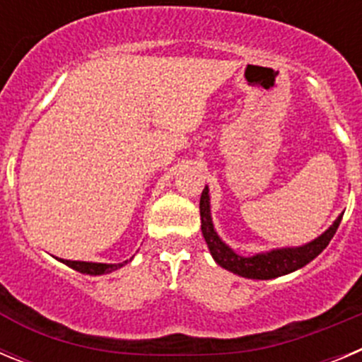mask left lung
I'll list each match as a JSON object with an SVG mask.
<instances>
[{
  "label": "left lung",
  "instance_id": "left-lung-1",
  "mask_svg": "<svg viewBox=\"0 0 362 362\" xmlns=\"http://www.w3.org/2000/svg\"><path fill=\"white\" fill-rule=\"evenodd\" d=\"M208 192H210L208 187H204L203 194H201V203H199L201 230H203V237L208 244V250H210L211 257L221 267L238 274V276L251 278V280H271V278L284 276V274L301 269L303 265L313 262L328 246V242L332 240L337 228H339L341 218H343V214H341L325 233H321L320 237L314 238L309 244H305V246L281 247V250L257 253L253 257H242V255L235 253L230 246H226L217 235V231H215L214 222H211L210 194Z\"/></svg>",
  "mask_w": 362,
  "mask_h": 362
}]
</instances>
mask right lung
I'll return each mask as SVG.
<instances>
[{
  "label": "right lung",
  "mask_w": 362,
  "mask_h": 362,
  "mask_svg": "<svg viewBox=\"0 0 362 362\" xmlns=\"http://www.w3.org/2000/svg\"><path fill=\"white\" fill-rule=\"evenodd\" d=\"M62 264L69 265L71 269L78 271V273L91 274V276H97V274H107L112 273V271L120 269L127 264L129 260L122 262V264H98V262H78V260H64V258H59Z\"/></svg>",
  "instance_id": "add662e5"
}]
</instances>
